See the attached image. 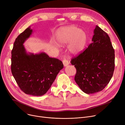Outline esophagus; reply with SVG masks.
Here are the masks:
<instances>
[{
	"instance_id": "esophagus-1",
	"label": "esophagus",
	"mask_w": 125,
	"mask_h": 125,
	"mask_svg": "<svg viewBox=\"0 0 125 125\" xmlns=\"http://www.w3.org/2000/svg\"><path fill=\"white\" fill-rule=\"evenodd\" d=\"M63 65L65 67L67 66V65H68L69 64V62L67 60H66V59H64V60H63Z\"/></svg>"
}]
</instances>
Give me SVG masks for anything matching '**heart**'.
<instances>
[{
  "label": "heart",
  "instance_id": "obj_1",
  "mask_svg": "<svg viewBox=\"0 0 125 125\" xmlns=\"http://www.w3.org/2000/svg\"><path fill=\"white\" fill-rule=\"evenodd\" d=\"M60 46L68 45V49L72 55H76L83 50L87 42V34L83 29L74 26H69L59 29L57 35Z\"/></svg>",
  "mask_w": 125,
  "mask_h": 125
}]
</instances>
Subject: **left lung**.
<instances>
[{
  "label": "left lung",
  "mask_w": 125,
  "mask_h": 125,
  "mask_svg": "<svg viewBox=\"0 0 125 125\" xmlns=\"http://www.w3.org/2000/svg\"><path fill=\"white\" fill-rule=\"evenodd\" d=\"M92 41L83 52L71 61L76 69L75 82L88 94L104 89L115 69V50L108 35L96 25Z\"/></svg>",
  "instance_id": "left-lung-1"
}]
</instances>
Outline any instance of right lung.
I'll return each mask as SVG.
<instances>
[{
    "instance_id": "1",
    "label": "right lung",
    "mask_w": 125,
    "mask_h": 125,
    "mask_svg": "<svg viewBox=\"0 0 125 125\" xmlns=\"http://www.w3.org/2000/svg\"><path fill=\"white\" fill-rule=\"evenodd\" d=\"M33 32L30 27L20 34L11 51L12 74L21 90L26 94L41 96L51 88L63 68L61 61L44 52H27L23 44Z\"/></svg>"
}]
</instances>
